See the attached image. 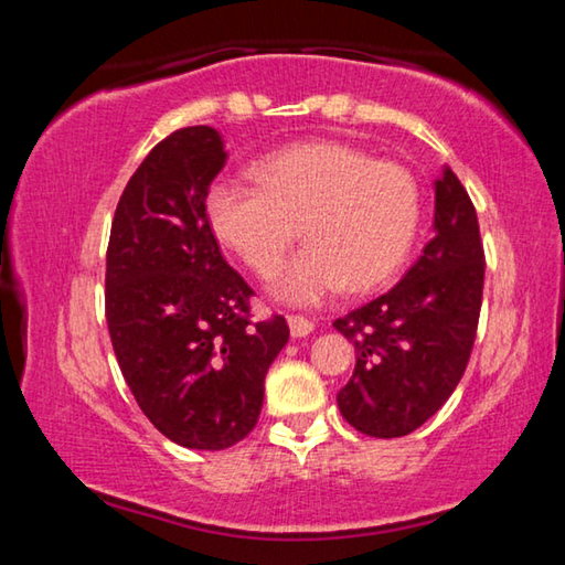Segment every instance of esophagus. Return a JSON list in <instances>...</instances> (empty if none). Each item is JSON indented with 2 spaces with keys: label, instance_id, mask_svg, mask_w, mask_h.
Masks as SVG:
<instances>
[{
  "label": "esophagus",
  "instance_id": "obj_1",
  "mask_svg": "<svg viewBox=\"0 0 565 565\" xmlns=\"http://www.w3.org/2000/svg\"><path fill=\"white\" fill-rule=\"evenodd\" d=\"M286 321H289V329H291V337L301 339V337H309V333L313 331V321H309L306 317H286Z\"/></svg>",
  "mask_w": 565,
  "mask_h": 565
}]
</instances>
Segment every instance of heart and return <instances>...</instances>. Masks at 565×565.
<instances>
[{"instance_id": "1", "label": "heart", "mask_w": 565, "mask_h": 565, "mask_svg": "<svg viewBox=\"0 0 565 565\" xmlns=\"http://www.w3.org/2000/svg\"><path fill=\"white\" fill-rule=\"evenodd\" d=\"M214 236L259 276L276 299L311 306L339 294L386 284L414 246L420 218L416 177L396 161H376L339 141H309L254 164V181L216 179L204 199Z\"/></svg>"}]
</instances>
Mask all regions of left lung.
I'll use <instances>...</instances> for the list:
<instances>
[{
    "instance_id": "left-lung-1",
    "label": "left lung",
    "mask_w": 565,
    "mask_h": 565,
    "mask_svg": "<svg viewBox=\"0 0 565 565\" xmlns=\"http://www.w3.org/2000/svg\"><path fill=\"white\" fill-rule=\"evenodd\" d=\"M436 234L388 294L333 321L356 349L339 391L356 431L398 438L424 426L461 381L483 299V244L473 202L451 169L436 179Z\"/></svg>"
}]
</instances>
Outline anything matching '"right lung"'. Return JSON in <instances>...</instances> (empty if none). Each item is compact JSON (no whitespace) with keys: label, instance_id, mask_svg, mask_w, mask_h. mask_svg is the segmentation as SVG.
<instances>
[{"label":"right lung","instance_id":"obj_1","mask_svg":"<svg viewBox=\"0 0 565 565\" xmlns=\"http://www.w3.org/2000/svg\"><path fill=\"white\" fill-rule=\"evenodd\" d=\"M226 151L184 127L149 151L117 204L107 248V323L124 381L169 441L222 451L256 426L284 317L252 321L254 291L222 256L204 199Z\"/></svg>","mask_w":565,"mask_h":565}]
</instances>
